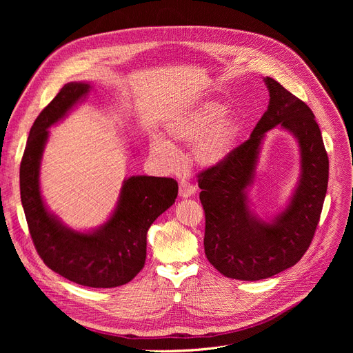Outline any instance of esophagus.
Masks as SVG:
<instances>
[{"label": "esophagus", "instance_id": "obj_1", "mask_svg": "<svg viewBox=\"0 0 353 353\" xmlns=\"http://www.w3.org/2000/svg\"><path fill=\"white\" fill-rule=\"evenodd\" d=\"M194 190L196 189H194V186H193L190 181H188V180H181L180 181V184H179V194H180V197H183V199L190 197L194 193Z\"/></svg>", "mask_w": 353, "mask_h": 353}]
</instances>
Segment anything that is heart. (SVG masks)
I'll return each mask as SVG.
<instances>
[{
	"label": "heart",
	"mask_w": 353,
	"mask_h": 353,
	"mask_svg": "<svg viewBox=\"0 0 353 353\" xmlns=\"http://www.w3.org/2000/svg\"><path fill=\"white\" fill-rule=\"evenodd\" d=\"M228 110L217 101H203L183 114L170 119L165 124V133L177 143L193 144L194 160L201 165H217L233 153L239 127L226 117ZM152 153L170 163L174 148L160 137L152 140Z\"/></svg>",
	"instance_id": "obj_1"
}]
</instances>
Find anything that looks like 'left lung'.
Masks as SVG:
<instances>
[{
    "mask_svg": "<svg viewBox=\"0 0 353 353\" xmlns=\"http://www.w3.org/2000/svg\"><path fill=\"white\" fill-rule=\"evenodd\" d=\"M269 105L250 137L217 165L200 172V201L206 217L205 253L226 277L261 281L298 263L319 225L327 190L329 159L312 110L282 84L266 77ZM281 123L299 139L303 173L288 208L270 224L247 205L245 189L264 133Z\"/></svg>",
    "mask_w": 353,
    "mask_h": 353,
    "instance_id": "8db88e82",
    "label": "left lung"
}]
</instances>
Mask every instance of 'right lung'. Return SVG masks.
<instances>
[{
    "instance_id": "add662e5",
    "label": "right lung",
    "mask_w": 353,
    "mask_h": 353,
    "mask_svg": "<svg viewBox=\"0 0 353 353\" xmlns=\"http://www.w3.org/2000/svg\"><path fill=\"white\" fill-rule=\"evenodd\" d=\"M88 91V83L65 84L35 119L20 165L21 203L35 250L51 270L77 285L117 288L143 269L147 230L173 205L179 186L170 177H128L113 216L91 233L68 229L47 210L39 181L47 128L63 119Z\"/></svg>"
}]
</instances>
